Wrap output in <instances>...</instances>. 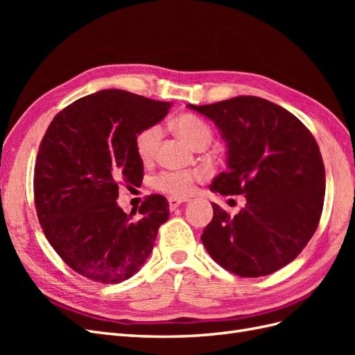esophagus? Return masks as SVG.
I'll return each mask as SVG.
<instances>
[{
	"mask_svg": "<svg viewBox=\"0 0 355 355\" xmlns=\"http://www.w3.org/2000/svg\"><path fill=\"white\" fill-rule=\"evenodd\" d=\"M188 200H182V198H175V197H170L168 198V207H170V210L173 211V210H176L182 202H187Z\"/></svg>",
	"mask_w": 355,
	"mask_h": 355,
	"instance_id": "34e87169",
	"label": "esophagus"
}]
</instances>
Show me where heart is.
I'll use <instances>...</instances> for the list:
<instances>
[{"label": "heart", "instance_id": "b5f03b06", "mask_svg": "<svg viewBox=\"0 0 355 355\" xmlns=\"http://www.w3.org/2000/svg\"><path fill=\"white\" fill-rule=\"evenodd\" d=\"M173 128L192 149H197V151L206 148L213 136L210 125L192 114L179 115L173 121ZM161 133L163 132H161L159 125H148L136 135L135 149L142 161H149L154 157L159 144ZM201 179V171L197 170L161 171L158 176L154 178L153 185L159 192H164V194L175 198H184L194 191L196 184Z\"/></svg>", "mask_w": 355, "mask_h": 355}]
</instances>
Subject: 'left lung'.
I'll use <instances>...</instances> for the list:
<instances>
[{
    "instance_id": "left-lung-1",
    "label": "left lung",
    "mask_w": 355,
    "mask_h": 355,
    "mask_svg": "<svg viewBox=\"0 0 355 355\" xmlns=\"http://www.w3.org/2000/svg\"><path fill=\"white\" fill-rule=\"evenodd\" d=\"M187 106L211 120L227 144V171L210 189L245 198L234 218L213 204L204 247L240 277L278 271L302 252L323 210L326 171L314 136L293 114L256 96Z\"/></svg>"
}]
</instances>
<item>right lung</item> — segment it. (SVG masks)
Instances as JSON below:
<instances>
[{"label":"right lung","mask_w":355,"mask_h":355,"mask_svg":"<svg viewBox=\"0 0 355 355\" xmlns=\"http://www.w3.org/2000/svg\"><path fill=\"white\" fill-rule=\"evenodd\" d=\"M171 102L102 90L60 111L35 163L37 216L63 262L89 280L116 284L135 275L168 219L163 196H149L135 220L118 206V185H137L144 163L135 137L167 115Z\"/></svg>","instance_id":"1"}]
</instances>
